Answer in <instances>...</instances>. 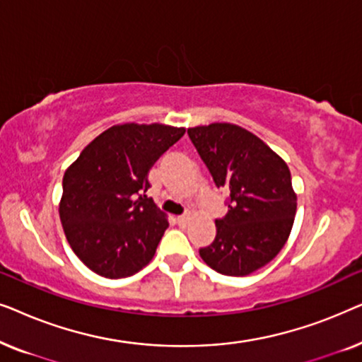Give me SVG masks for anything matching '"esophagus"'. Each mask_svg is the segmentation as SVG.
Masks as SVG:
<instances>
[{
  "label": "esophagus",
  "mask_w": 362,
  "mask_h": 362,
  "mask_svg": "<svg viewBox=\"0 0 362 362\" xmlns=\"http://www.w3.org/2000/svg\"><path fill=\"white\" fill-rule=\"evenodd\" d=\"M176 221H177V224H180L181 227H186L187 222H189V216H180Z\"/></svg>",
  "instance_id": "obj_1"
}]
</instances>
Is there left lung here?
Here are the masks:
<instances>
[{
  "label": "left lung",
  "instance_id": "left-lung-1",
  "mask_svg": "<svg viewBox=\"0 0 362 362\" xmlns=\"http://www.w3.org/2000/svg\"><path fill=\"white\" fill-rule=\"evenodd\" d=\"M229 211L201 259L222 275L244 276L274 260L293 227L296 194L286 163L259 136L234 123L187 128Z\"/></svg>",
  "mask_w": 362,
  "mask_h": 362
}]
</instances>
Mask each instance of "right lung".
<instances>
[{
	"mask_svg": "<svg viewBox=\"0 0 362 362\" xmlns=\"http://www.w3.org/2000/svg\"><path fill=\"white\" fill-rule=\"evenodd\" d=\"M185 132L165 123H118L93 138L64 173V234L97 275L125 279L155 257L170 222L145 194L148 171Z\"/></svg>",
	"mask_w": 362,
	"mask_h": 362,
	"instance_id": "obj_1",
	"label": "right lung"
}]
</instances>
